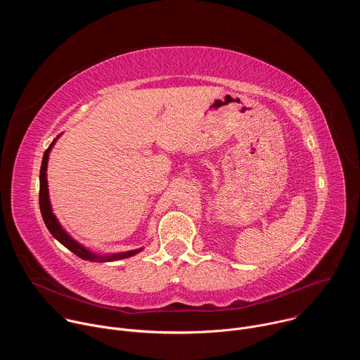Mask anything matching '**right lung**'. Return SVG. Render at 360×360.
Wrapping results in <instances>:
<instances>
[{
  "instance_id": "obj_1",
  "label": "right lung",
  "mask_w": 360,
  "mask_h": 360,
  "mask_svg": "<svg viewBox=\"0 0 360 360\" xmlns=\"http://www.w3.org/2000/svg\"><path fill=\"white\" fill-rule=\"evenodd\" d=\"M56 139L53 141L48 146V149L44 152L42 157V162H41V171H39V210H41V215L42 219L48 228V231L51 232L57 240H60L65 248H68L70 250H72L77 256H79L81 259L85 261H92V262H110V261H118V259H125L129 258V256H134L135 253H138L141 249H135V250H129V252H122V253H114V255H95L89 250H86L84 246H81L78 242H75L60 225V222L57 221V218L54 217L53 211H51V205H49V199H48V185H46V164H48V153L53 148Z\"/></svg>"
}]
</instances>
